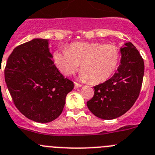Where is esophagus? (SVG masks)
Instances as JSON below:
<instances>
[{"label":"esophagus","instance_id":"esophagus-1","mask_svg":"<svg viewBox=\"0 0 155 155\" xmlns=\"http://www.w3.org/2000/svg\"><path fill=\"white\" fill-rule=\"evenodd\" d=\"M81 86H82V84H81L74 82V88H78V87H81Z\"/></svg>","mask_w":155,"mask_h":155}]
</instances>
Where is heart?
<instances>
[{
  "label": "heart",
  "mask_w": 155,
  "mask_h": 155,
  "mask_svg": "<svg viewBox=\"0 0 155 155\" xmlns=\"http://www.w3.org/2000/svg\"><path fill=\"white\" fill-rule=\"evenodd\" d=\"M120 58L116 45L100 42H74L66 50H57L53 54L54 62L63 74H74L81 64V79L92 84L110 78L118 66Z\"/></svg>",
  "instance_id": "obj_1"
}]
</instances>
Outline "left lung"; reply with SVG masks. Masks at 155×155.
<instances>
[{
    "label": "left lung",
    "mask_w": 155,
    "mask_h": 155,
    "mask_svg": "<svg viewBox=\"0 0 155 155\" xmlns=\"http://www.w3.org/2000/svg\"><path fill=\"white\" fill-rule=\"evenodd\" d=\"M120 51V64L117 72L107 81L94 86V94L87 102L91 112L104 120L125 114L135 103L142 85L144 64L137 48L127 42Z\"/></svg>",
    "instance_id": "1"
}]
</instances>
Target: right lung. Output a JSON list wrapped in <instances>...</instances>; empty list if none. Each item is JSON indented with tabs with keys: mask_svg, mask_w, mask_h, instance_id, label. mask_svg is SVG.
<instances>
[{
	"mask_svg": "<svg viewBox=\"0 0 155 155\" xmlns=\"http://www.w3.org/2000/svg\"><path fill=\"white\" fill-rule=\"evenodd\" d=\"M48 40L35 38L14 49L4 70L17 108L28 118L48 123L62 113L74 83L55 66Z\"/></svg>",
	"mask_w": 155,
	"mask_h": 155,
	"instance_id": "obj_1",
	"label": "right lung"
}]
</instances>
